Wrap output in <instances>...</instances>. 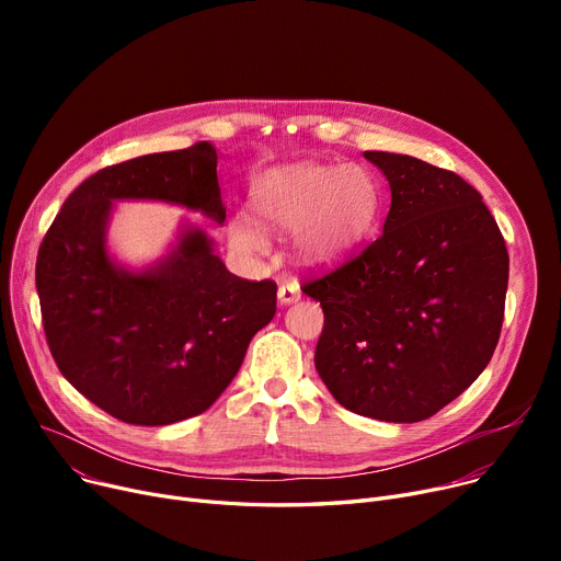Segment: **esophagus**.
Instances as JSON below:
<instances>
[{
  "label": "esophagus",
  "mask_w": 561,
  "mask_h": 561,
  "mask_svg": "<svg viewBox=\"0 0 561 561\" xmlns=\"http://www.w3.org/2000/svg\"><path fill=\"white\" fill-rule=\"evenodd\" d=\"M277 298H279V305H293L300 300V286L296 282H286L277 288Z\"/></svg>",
  "instance_id": "esophagus-1"
}]
</instances>
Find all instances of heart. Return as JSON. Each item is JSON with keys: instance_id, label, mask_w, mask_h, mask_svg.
<instances>
[{"instance_id": "1", "label": "heart", "mask_w": 561, "mask_h": 561, "mask_svg": "<svg viewBox=\"0 0 561 561\" xmlns=\"http://www.w3.org/2000/svg\"><path fill=\"white\" fill-rule=\"evenodd\" d=\"M252 206L266 229L296 231L293 252L300 263L330 265L368 239L379 216V186L362 165L296 163L263 174L252 191ZM260 226L248 216H233L231 243L248 254H263L268 233Z\"/></svg>"}]
</instances>
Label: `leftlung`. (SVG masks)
<instances>
[{"label":"left lung","instance_id":"obj_1","mask_svg":"<svg viewBox=\"0 0 561 561\" xmlns=\"http://www.w3.org/2000/svg\"><path fill=\"white\" fill-rule=\"evenodd\" d=\"M364 157L387 176L391 209L375 243L302 288L325 311L316 370L355 414L419 423L491 362L510 254L459 174L407 154Z\"/></svg>","mask_w":561,"mask_h":561}]
</instances>
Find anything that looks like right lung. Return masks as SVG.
<instances>
[{
	"label": "right lung",
	"instance_id": "right-lung-1",
	"mask_svg": "<svg viewBox=\"0 0 561 561\" xmlns=\"http://www.w3.org/2000/svg\"><path fill=\"white\" fill-rule=\"evenodd\" d=\"M211 142L95 172L64 202L36 261L45 336L70 385L129 425H170L209 409L277 311L271 279L227 271L184 218L165 254L136 268L108 248L115 202H161L225 222Z\"/></svg>",
	"mask_w": 561,
	"mask_h": 561
}]
</instances>
